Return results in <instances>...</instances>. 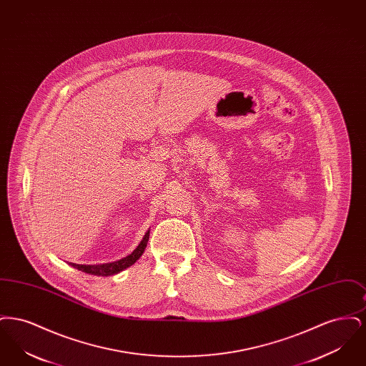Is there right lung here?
Listing matches in <instances>:
<instances>
[{
  "label": "right lung",
  "instance_id": "obj_1",
  "mask_svg": "<svg viewBox=\"0 0 366 366\" xmlns=\"http://www.w3.org/2000/svg\"><path fill=\"white\" fill-rule=\"evenodd\" d=\"M149 240V229L147 230V233L144 234L141 243L137 245V248L127 257H124L122 259L115 262H109V263H99V264H78V263H69L74 269H78L87 274H93V276H100V277H107V276H114L121 273L124 269L130 267L132 264H134L139 257L144 254L145 247Z\"/></svg>",
  "mask_w": 366,
  "mask_h": 366
}]
</instances>
